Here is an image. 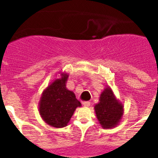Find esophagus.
I'll use <instances>...</instances> for the list:
<instances>
[{
  "instance_id": "esophagus-1",
  "label": "esophagus",
  "mask_w": 158,
  "mask_h": 158,
  "mask_svg": "<svg viewBox=\"0 0 158 158\" xmlns=\"http://www.w3.org/2000/svg\"><path fill=\"white\" fill-rule=\"evenodd\" d=\"M82 104H83V105L86 107H88L90 106V102H89V101H85V102H83Z\"/></svg>"
}]
</instances>
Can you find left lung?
<instances>
[{
    "label": "left lung",
    "mask_w": 158,
    "mask_h": 158,
    "mask_svg": "<svg viewBox=\"0 0 158 158\" xmlns=\"http://www.w3.org/2000/svg\"><path fill=\"white\" fill-rule=\"evenodd\" d=\"M95 113L99 123L104 129L117 127L123 115V104L116 98L112 89L107 86L101 92L99 103L94 105Z\"/></svg>",
    "instance_id": "left-lung-1"
}]
</instances>
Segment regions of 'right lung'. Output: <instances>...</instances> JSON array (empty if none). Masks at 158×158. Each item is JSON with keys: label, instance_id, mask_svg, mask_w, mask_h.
<instances>
[{"label": "right lung", "instance_id": "1", "mask_svg": "<svg viewBox=\"0 0 158 158\" xmlns=\"http://www.w3.org/2000/svg\"><path fill=\"white\" fill-rule=\"evenodd\" d=\"M43 91L39 102V112L43 120L52 127H66L77 107L81 104L73 92L66 88L69 73L60 72Z\"/></svg>", "mask_w": 158, "mask_h": 158}]
</instances>
